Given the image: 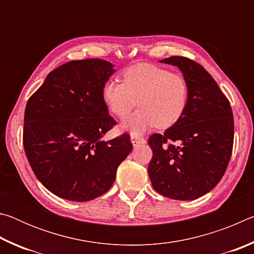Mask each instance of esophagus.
Masks as SVG:
<instances>
[{
  "label": "esophagus",
  "instance_id": "1",
  "mask_svg": "<svg viewBox=\"0 0 254 254\" xmlns=\"http://www.w3.org/2000/svg\"><path fill=\"white\" fill-rule=\"evenodd\" d=\"M144 142H145L144 137L140 136V135L131 134V143L133 144V147H137V145H139V144L144 143Z\"/></svg>",
  "mask_w": 254,
  "mask_h": 254
}]
</instances>
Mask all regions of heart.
I'll return each mask as SVG.
<instances>
[{
  "instance_id": "1",
  "label": "heart",
  "mask_w": 254,
  "mask_h": 254,
  "mask_svg": "<svg viewBox=\"0 0 254 254\" xmlns=\"http://www.w3.org/2000/svg\"><path fill=\"white\" fill-rule=\"evenodd\" d=\"M102 98L112 114L126 118L124 130L139 135L150 127H169L183 117L188 104L189 88L182 75L152 64H137L127 68L122 83L107 79L102 87Z\"/></svg>"
}]
</instances>
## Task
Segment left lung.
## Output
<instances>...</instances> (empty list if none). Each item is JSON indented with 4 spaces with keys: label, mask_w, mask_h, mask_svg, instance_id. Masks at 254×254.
<instances>
[{
    "label": "left lung",
    "mask_w": 254,
    "mask_h": 254,
    "mask_svg": "<svg viewBox=\"0 0 254 254\" xmlns=\"http://www.w3.org/2000/svg\"><path fill=\"white\" fill-rule=\"evenodd\" d=\"M178 67L189 88L186 111L163 134H152L148 173L152 187L166 197L192 200L222 179L234 140L230 102L204 67L186 57L160 60Z\"/></svg>",
    "instance_id": "8db88e82"
}]
</instances>
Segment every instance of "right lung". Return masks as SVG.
Wrapping results in <instances>:
<instances>
[{
  "instance_id": "obj_1",
  "label": "right lung",
  "mask_w": 254,
  "mask_h": 254,
  "mask_svg": "<svg viewBox=\"0 0 254 254\" xmlns=\"http://www.w3.org/2000/svg\"><path fill=\"white\" fill-rule=\"evenodd\" d=\"M114 66L72 60L49 72L29 98L23 147L38 180L56 196L88 201L109 190L131 152L130 136L102 140L117 124L102 98Z\"/></svg>"
}]
</instances>
